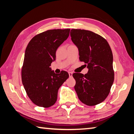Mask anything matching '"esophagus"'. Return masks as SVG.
I'll return each instance as SVG.
<instances>
[{"label":"esophagus","mask_w":134,"mask_h":134,"mask_svg":"<svg viewBox=\"0 0 134 134\" xmlns=\"http://www.w3.org/2000/svg\"><path fill=\"white\" fill-rule=\"evenodd\" d=\"M69 74L70 77H72V72H69Z\"/></svg>","instance_id":"esophagus-1"}]
</instances>
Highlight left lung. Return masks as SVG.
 <instances>
[{"label":"left lung","instance_id":"8db88e82","mask_svg":"<svg viewBox=\"0 0 134 134\" xmlns=\"http://www.w3.org/2000/svg\"><path fill=\"white\" fill-rule=\"evenodd\" d=\"M70 35L78 48L79 60L89 69L85 75L73 74L75 90L83 104L97 105L107 97L114 81L112 50L106 40L91 31L71 29Z\"/></svg>","mask_w":134,"mask_h":134}]
</instances>
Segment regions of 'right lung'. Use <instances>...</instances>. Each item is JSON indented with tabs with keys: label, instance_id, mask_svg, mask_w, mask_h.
Here are the masks:
<instances>
[{
	"label": "right lung",
	"instance_id": "obj_1",
	"mask_svg": "<svg viewBox=\"0 0 134 134\" xmlns=\"http://www.w3.org/2000/svg\"><path fill=\"white\" fill-rule=\"evenodd\" d=\"M70 29L48 30L32 38L25 50L22 82L27 95L37 106L55 104L59 87L69 77L67 72L55 74L50 67L58 47L69 36Z\"/></svg>",
	"mask_w": 134,
	"mask_h": 134
}]
</instances>
